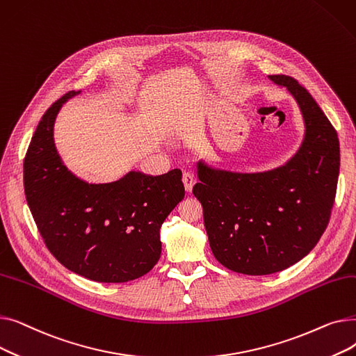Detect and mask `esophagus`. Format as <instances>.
Wrapping results in <instances>:
<instances>
[{"mask_svg":"<svg viewBox=\"0 0 356 356\" xmlns=\"http://www.w3.org/2000/svg\"><path fill=\"white\" fill-rule=\"evenodd\" d=\"M181 180H183V184H184V189H186V192H189V193H191V192H192V189H193L195 183H196L195 176H193L192 173H189V172H186V173H183Z\"/></svg>","mask_w":356,"mask_h":356,"instance_id":"obj_1","label":"esophagus"}]
</instances>
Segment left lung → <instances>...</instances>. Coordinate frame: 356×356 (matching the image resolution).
I'll return each mask as SVG.
<instances>
[{"label":"left lung","mask_w":356,"mask_h":356,"mask_svg":"<svg viewBox=\"0 0 356 356\" xmlns=\"http://www.w3.org/2000/svg\"><path fill=\"white\" fill-rule=\"evenodd\" d=\"M270 79L300 105V152L287 165L258 175L215 172L199 163L200 183L193 188L215 258L248 275L286 270L316 247L330 220L341 165L338 134L309 90L287 74Z\"/></svg>","instance_id":"obj_1"}]
</instances>
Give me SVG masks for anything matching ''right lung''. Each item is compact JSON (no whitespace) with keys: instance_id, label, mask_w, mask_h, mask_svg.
I'll use <instances>...</instances> for the list:
<instances>
[{"instance_id":"obj_1","label":"right lung","mask_w":356,"mask_h":356,"mask_svg":"<svg viewBox=\"0 0 356 356\" xmlns=\"http://www.w3.org/2000/svg\"><path fill=\"white\" fill-rule=\"evenodd\" d=\"M69 90L37 125L24 157V193L47 250L67 270L98 283H125L152 270L161 254L160 228L184 197L181 172H131L88 184L63 165L53 124Z\"/></svg>"}]
</instances>
